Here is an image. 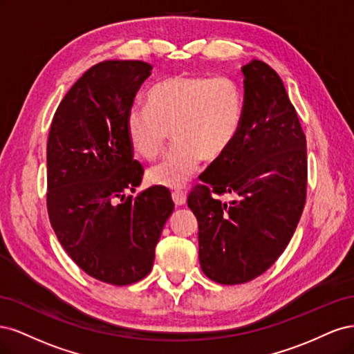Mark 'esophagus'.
Wrapping results in <instances>:
<instances>
[{
  "instance_id": "obj_1",
  "label": "esophagus",
  "mask_w": 354,
  "mask_h": 354,
  "mask_svg": "<svg viewBox=\"0 0 354 354\" xmlns=\"http://www.w3.org/2000/svg\"><path fill=\"white\" fill-rule=\"evenodd\" d=\"M173 201H174L177 207L185 205V203H186V194H185V192H181V190L173 192Z\"/></svg>"
}]
</instances>
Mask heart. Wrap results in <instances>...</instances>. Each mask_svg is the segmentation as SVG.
Returning a JSON list of instances; mask_svg holds the SVG:
<instances>
[{"label": "heart", "mask_w": 354, "mask_h": 354, "mask_svg": "<svg viewBox=\"0 0 354 354\" xmlns=\"http://www.w3.org/2000/svg\"><path fill=\"white\" fill-rule=\"evenodd\" d=\"M243 97L239 85L227 77L173 75L147 93V106L127 113V136L134 151L152 159L171 137L176 145L149 169V180L180 187L194 176L202 159H221L239 136Z\"/></svg>", "instance_id": "obj_1"}]
</instances>
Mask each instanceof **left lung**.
<instances>
[{
  "mask_svg": "<svg viewBox=\"0 0 354 354\" xmlns=\"http://www.w3.org/2000/svg\"><path fill=\"white\" fill-rule=\"evenodd\" d=\"M243 72V118L236 140L190 192L199 263L211 281L238 285L274 264L301 217L307 190L306 136L283 82L267 63ZM235 196L229 206L212 194Z\"/></svg>",
  "mask_w": 354,
  "mask_h": 354,
  "instance_id": "obj_1",
  "label": "left lung"
}]
</instances>
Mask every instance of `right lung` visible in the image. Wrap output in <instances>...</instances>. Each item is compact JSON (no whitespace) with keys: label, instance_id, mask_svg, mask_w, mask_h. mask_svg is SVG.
I'll list each match as a JSON object with an SVG mask.
<instances>
[{"label":"right lung","instance_id":"1","mask_svg":"<svg viewBox=\"0 0 354 354\" xmlns=\"http://www.w3.org/2000/svg\"><path fill=\"white\" fill-rule=\"evenodd\" d=\"M152 66L106 60L72 85L47 142V211L63 250L81 270L122 286L152 270L155 246L174 202L165 187L138 196L143 167L133 159L127 113Z\"/></svg>","mask_w":354,"mask_h":354}]
</instances>
